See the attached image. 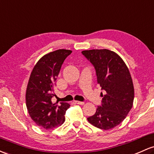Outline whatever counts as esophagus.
Here are the masks:
<instances>
[{
	"mask_svg": "<svg viewBox=\"0 0 154 154\" xmlns=\"http://www.w3.org/2000/svg\"><path fill=\"white\" fill-rule=\"evenodd\" d=\"M75 104H81V105H83L84 104H85V102H80V101H75Z\"/></svg>",
	"mask_w": 154,
	"mask_h": 154,
	"instance_id": "obj_1",
	"label": "esophagus"
}]
</instances>
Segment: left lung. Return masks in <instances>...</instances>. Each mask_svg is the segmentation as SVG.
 <instances>
[{"instance_id":"8db88e82","label":"left lung","mask_w":154,"mask_h":154,"mask_svg":"<svg viewBox=\"0 0 154 154\" xmlns=\"http://www.w3.org/2000/svg\"><path fill=\"white\" fill-rule=\"evenodd\" d=\"M82 53L94 66L98 84L104 91L102 106L88 121L99 129H111L124 121L133 106L134 89L129 68L117 53L107 49Z\"/></svg>"}]
</instances>
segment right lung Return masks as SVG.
Instances as JSON below:
<instances>
[{"label": "right lung", "instance_id": "obj_1", "mask_svg": "<svg viewBox=\"0 0 154 154\" xmlns=\"http://www.w3.org/2000/svg\"><path fill=\"white\" fill-rule=\"evenodd\" d=\"M72 50H61L49 52L42 57L30 73L26 88L25 100L29 116L37 126L51 129L61 126L65 121V114L70 107L66 102L52 103L60 68L64 60Z\"/></svg>", "mask_w": 154, "mask_h": 154}]
</instances>
